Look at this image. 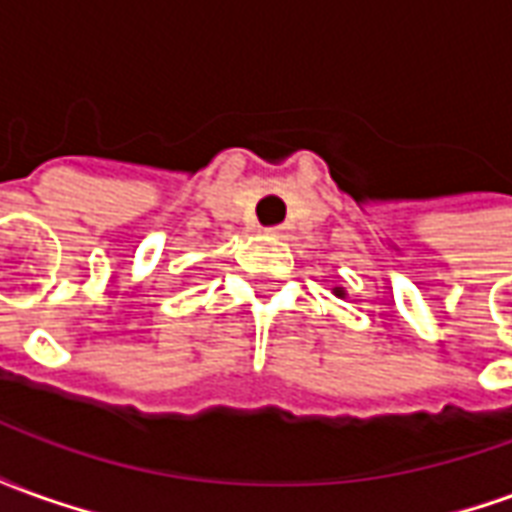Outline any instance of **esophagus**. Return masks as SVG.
I'll return each mask as SVG.
<instances>
[{
  "label": "esophagus",
  "mask_w": 512,
  "mask_h": 512,
  "mask_svg": "<svg viewBox=\"0 0 512 512\" xmlns=\"http://www.w3.org/2000/svg\"><path fill=\"white\" fill-rule=\"evenodd\" d=\"M268 235H271V238H279V241H285V238H290V227H288V224H279V227H268Z\"/></svg>",
  "instance_id": "obj_1"
}]
</instances>
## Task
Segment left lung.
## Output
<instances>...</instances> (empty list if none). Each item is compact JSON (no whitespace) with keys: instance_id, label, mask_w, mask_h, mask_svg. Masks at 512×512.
I'll list each match as a JSON object with an SVG mask.
<instances>
[{"instance_id":"8db88e82","label":"left lung","mask_w":512,"mask_h":512,"mask_svg":"<svg viewBox=\"0 0 512 512\" xmlns=\"http://www.w3.org/2000/svg\"><path fill=\"white\" fill-rule=\"evenodd\" d=\"M334 296H340V299H343V296H345V290H343V288H334Z\"/></svg>"}]
</instances>
